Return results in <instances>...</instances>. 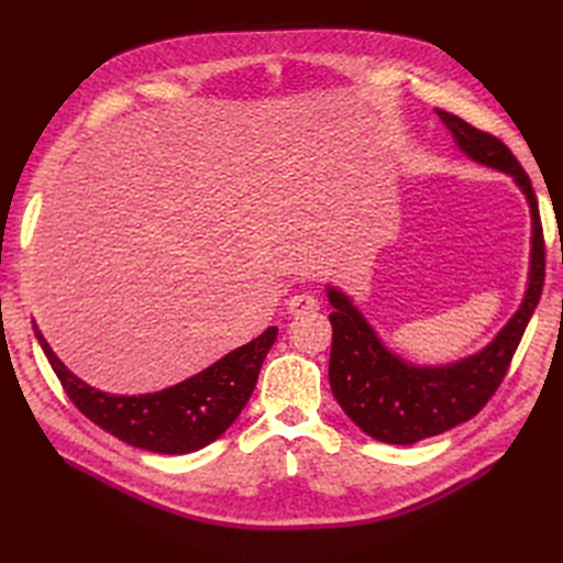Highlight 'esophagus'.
Masks as SVG:
<instances>
[{
    "label": "esophagus",
    "mask_w": 563,
    "mask_h": 563,
    "mask_svg": "<svg viewBox=\"0 0 563 563\" xmlns=\"http://www.w3.org/2000/svg\"><path fill=\"white\" fill-rule=\"evenodd\" d=\"M286 310L291 314H305V312H317L319 300L312 294H296L291 300L286 302Z\"/></svg>",
    "instance_id": "esophagus-1"
}]
</instances>
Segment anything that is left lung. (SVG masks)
Instances as JSON below:
<instances>
[{
	"label": "left lung",
	"mask_w": 563,
	"mask_h": 563,
	"mask_svg": "<svg viewBox=\"0 0 563 563\" xmlns=\"http://www.w3.org/2000/svg\"><path fill=\"white\" fill-rule=\"evenodd\" d=\"M457 147L474 162L515 178L533 218L531 275L521 308L493 343L467 360L449 366H413L389 352L362 312L338 288H327L333 312L329 380L333 397L350 420L385 444H416L474 418L496 395L528 321L538 308L544 284V236L531 178L498 135L467 124L446 110H437Z\"/></svg>",
	"instance_id": "1"
}]
</instances>
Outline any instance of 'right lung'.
<instances>
[{"instance_id":"1","label":"right lung","mask_w":563,"mask_h":563,"mask_svg":"<svg viewBox=\"0 0 563 563\" xmlns=\"http://www.w3.org/2000/svg\"><path fill=\"white\" fill-rule=\"evenodd\" d=\"M35 335L65 395L100 430L135 449L183 455L209 446L242 413L258 383L265 356L275 345L277 329L269 327L192 378L139 397L108 395L79 380L63 366L37 327Z\"/></svg>"}]
</instances>
